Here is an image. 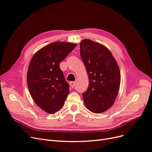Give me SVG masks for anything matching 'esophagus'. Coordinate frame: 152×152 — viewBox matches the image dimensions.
Returning <instances> with one entry per match:
<instances>
[{"instance_id":"1","label":"esophagus","mask_w":152,"mask_h":152,"mask_svg":"<svg viewBox=\"0 0 152 152\" xmlns=\"http://www.w3.org/2000/svg\"><path fill=\"white\" fill-rule=\"evenodd\" d=\"M75 84H76V83L75 81H71V82H69L70 86L71 88H73L75 86Z\"/></svg>"}]
</instances>
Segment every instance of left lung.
<instances>
[{"mask_svg": "<svg viewBox=\"0 0 152 152\" xmlns=\"http://www.w3.org/2000/svg\"><path fill=\"white\" fill-rule=\"evenodd\" d=\"M80 55L89 81L83 94L84 104L92 113H104L113 106L117 97L121 84L119 67L108 48L89 39L81 42Z\"/></svg>", "mask_w": 152, "mask_h": 152, "instance_id": "8db88e82", "label": "left lung"}]
</instances>
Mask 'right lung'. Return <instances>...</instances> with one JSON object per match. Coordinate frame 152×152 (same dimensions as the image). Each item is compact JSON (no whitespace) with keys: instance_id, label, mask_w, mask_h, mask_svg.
<instances>
[{"instance_id":"right-lung-1","label":"right lung","mask_w":152,"mask_h":152,"mask_svg":"<svg viewBox=\"0 0 152 152\" xmlns=\"http://www.w3.org/2000/svg\"><path fill=\"white\" fill-rule=\"evenodd\" d=\"M77 46L64 42L51 43L37 51L30 62L27 85L30 94L39 107L55 114L63 107L69 92L60 63Z\"/></svg>"}]
</instances>
